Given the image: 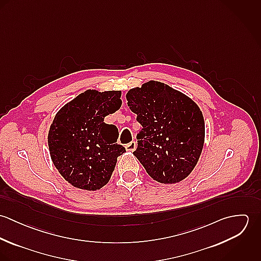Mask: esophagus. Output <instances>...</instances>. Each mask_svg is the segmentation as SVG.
Here are the masks:
<instances>
[{"mask_svg":"<svg viewBox=\"0 0 261 261\" xmlns=\"http://www.w3.org/2000/svg\"><path fill=\"white\" fill-rule=\"evenodd\" d=\"M136 148H137V143L135 141H133V142H130V143L125 145V149L128 150V151H134Z\"/></svg>","mask_w":261,"mask_h":261,"instance_id":"obj_1","label":"esophagus"}]
</instances>
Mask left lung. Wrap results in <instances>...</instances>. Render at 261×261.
<instances>
[{
	"label": "left lung",
	"instance_id": "left-lung-1",
	"mask_svg": "<svg viewBox=\"0 0 261 261\" xmlns=\"http://www.w3.org/2000/svg\"><path fill=\"white\" fill-rule=\"evenodd\" d=\"M126 99L143 126L134 154L149 177L163 184L184 180L204 146L205 122L199 107L184 93L154 80L128 90Z\"/></svg>",
	"mask_w": 261,
	"mask_h": 261
}]
</instances>
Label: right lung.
Segmentation results:
<instances>
[{
  "instance_id": "1",
  "label": "right lung",
  "mask_w": 261,
  "mask_h": 261,
  "mask_svg": "<svg viewBox=\"0 0 261 261\" xmlns=\"http://www.w3.org/2000/svg\"><path fill=\"white\" fill-rule=\"evenodd\" d=\"M121 91L88 89L56 113L48 134L51 160L61 176L78 189L95 191L107 185L117 156L118 129L103 122L119 110Z\"/></svg>"
}]
</instances>
